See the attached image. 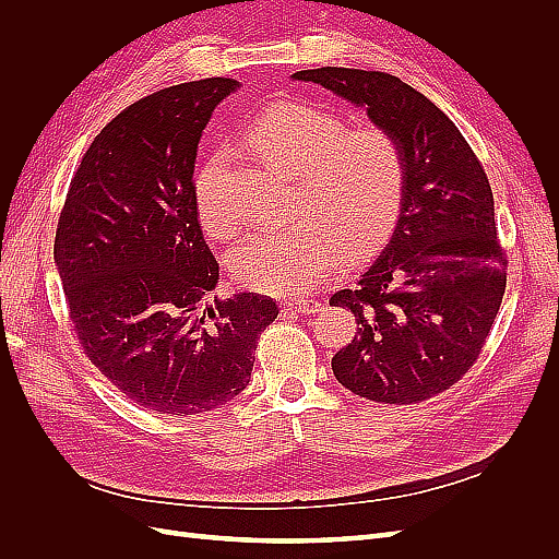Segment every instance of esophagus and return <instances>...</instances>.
Instances as JSON below:
<instances>
[{"mask_svg": "<svg viewBox=\"0 0 559 559\" xmlns=\"http://www.w3.org/2000/svg\"><path fill=\"white\" fill-rule=\"evenodd\" d=\"M286 308L296 310L300 314H317L321 310V302L314 300V298H296V300L286 302Z\"/></svg>", "mask_w": 559, "mask_h": 559, "instance_id": "obj_1", "label": "esophagus"}]
</instances>
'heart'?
Wrapping results in <instances>:
<instances>
[{
    "instance_id": "obj_1",
    "label": "heart",
    "mask_w": 559,
    "mask_h": 559,
    "mask_svg": "<svg viewBox=\"0 0 559 559\" xmlns=\"http://www.w3.org/2000/svg\"><path fill=\"white\" fill-rule=\"evenodd\" d=\"M245 144L270 165L292 173V210L284 228L263 230L233 251L230 267L261 294H298L324 280L337 263L376 249L399 218L405 193V158L382 126L347 128L337 114L306 103H282L259 114ZM233 156L218 148L200 165L193 198L210 238L228 240L238 216L224 183Z\"/></svg>"
}]
</instances>
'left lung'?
Here are the masks:
<instances>
[{"label": "left lung", "instance_id": "obj_1", "mask_svg": "<svg viewBox=\"0 0 559 559\" xmlns=\"http://www.w3.org/2000/svg\"><path fill=\"white\" fill-rule=\"evenodd\" d=\"M312 81L399 140L405 193L392 238L331 296L357 317V335L331 359L357 396L408 405L445 392L478 359L506 292L495 198L480 160L429 97L386 72L319 67Z\"/></svg>", "mask_w": 559, "mask_h": 559}]
</instances>
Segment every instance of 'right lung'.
Here are the masks:
<instances>
[{"instance_id": "add662e5", "label": "right lung", "mask_w": 559, "mask_h": 559, "mask_svg": "<svg viewBox=\"0 0 559 559\" xmlns=\"http://www.w3.org/2000/svg\"><path fill=\"white\" fill-rule=\"evenodd\" d=\"M240 88L202 79L142 97L97 134L67 191L53 259L86 357L160 415H198L249 384L280 308L270 296L210 300L218 263L198 222L193 170L214 107Z\"/></svg>"}]
</instances>
